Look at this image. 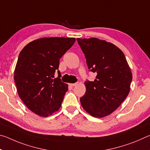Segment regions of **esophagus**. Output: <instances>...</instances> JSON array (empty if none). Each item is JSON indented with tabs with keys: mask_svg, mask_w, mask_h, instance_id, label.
Wrapping results in <instances>:
<instances>
[{
	"mask_svg": "<svg viewBox=\"0 0 150 150\" xmlns=\"http://www.w3.org/2000/svg\"><path fill=\"white\" fill-rule=\"evenodd\" d=\"M77 85V83H71V84H69V86L71 87H75V86H76Z\"/></svg>",
	"mask_w": 150,
	"mask_h": 150,
	"instance_id": "obj_1",
	"label": "esophagus"
}]
</instances>
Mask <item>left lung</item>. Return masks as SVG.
<instances>
[{"label": "left lung", "instance_id": "obj_1", "mask_svg": "<svg viewBox=\"0 0 150 150\" xmlns=\"http://www.w3.org/2000/svg\"><path fill=\"white\" fill-rule=\"evenodd\" d=\"M88 69L96 73L94 81L85 82L81 106L93 117L103 118L117 109L127 97L132 79L123 52L110 42L95 38H77Z\"/></svg>", "mask_w": 150, "mask_h": 150}]
</instances>
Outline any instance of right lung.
Instances as JSON below:
<instances>
[{
  "mask_svg": "<svg viewBox=\"0 0 150 150\" xmlns=\"http://www.w3.org/2000/svg\"><path fill=\"white\" fill-rule=\"evenodd\" d=\"M75 42L74 38H43L20 52L14 81L20 98L36 115L47 117L61 107L68 85L61 81L59 59ZM56 70L58 77L54 79Z\"/></svg>",
  "mask_w": 150,
  "mask_h": 150,
  "instance_id": "add662e5",
  "label": "right lung"
}]
</instances>
